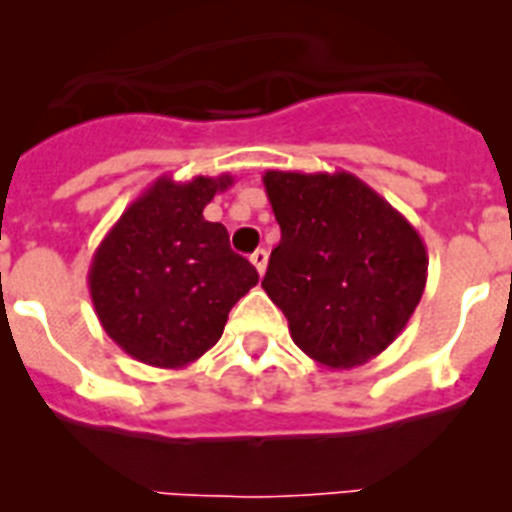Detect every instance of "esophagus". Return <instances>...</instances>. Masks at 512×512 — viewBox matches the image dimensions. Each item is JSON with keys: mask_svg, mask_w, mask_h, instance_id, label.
<instances>
[{"mask_svg": "<svg viewBox=\"0 0 512 512\" xmlns=\"http://www.w3.org/2000/svg\"><path fill=\"white\" fill-rule=\"evenodd\" d=\"M251 264L256 266V271H259V274H264L266 264H269V253H266L264 248H259V251H253L251 253Z\"/></svg>", "mask_w": 512, "mask_h": 512, "instance_id": "esophagus-1", "label": "esophagus"}]
</instances>
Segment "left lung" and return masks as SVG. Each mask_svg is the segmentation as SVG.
<instances>
[{
    "mask_svg": "<svg viewBox=\"0 0 512 512\" xmlns=\"http://www.w3.org/2000/svg\"><path fill=\"white\" fill-rule=\"evenodd\" d=\"M282 228L261 282L312 361L354 369L400 336L423 297L428 251L382 194L348 171L264 174Z\"/></svg>",
    "mask_w": 512,
    "mask_h": 512,
    "instance_id": "8db88e82",
    "label": "left lung"
}]
</instances>
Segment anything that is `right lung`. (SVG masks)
Returning a JSON list of instances; mask_svg holds the SVG:
<instances>
[{
	"instance_id": "add662e5",
	"label": "right lung",
	"mask_w": 512,
	"mask_h": 512,
	"mask_svg": "<svg viewBox=\"0 0 512 512\" xmlns=\"http://www.w3.org/2000/svg\"><path fill=\"white\" fill-rule=\"evenodd\" d=\"M233 176L156 182L104 235L89 266V295L104 333L133 359L182 369L210 351L228 312L259 274L230 251L225 225L202 210Z\"/></svg>"
}]
</instances>
